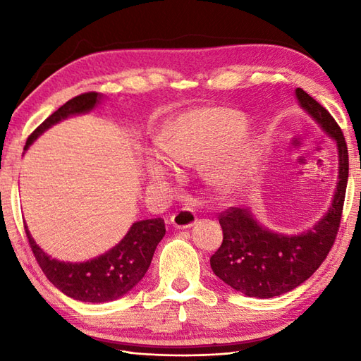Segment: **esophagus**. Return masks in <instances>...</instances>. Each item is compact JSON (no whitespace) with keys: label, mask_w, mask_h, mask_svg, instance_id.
I'll list each match as a JSON object with an SVG mask.
<instances>
[{"label":"esophagus","mask_w":361,"mask_h":361,"mask_svg":"<svg viewBox=\"0 0 361 361\" xmlns=\"http://www.w3.org/2000/svg\"><path fill=\"white\" fill-rule=\"evenodd\" d=\"M195 221H197L195 212L189 208H181L180 211L172 214L171 217V224L176 229H188L190 226H194Z\"/></svg>","instance_id":"1"}]
</instances>
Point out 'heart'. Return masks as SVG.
Segmentation results:
<instances>
[{"label":"heart","mask_w":361,"mask_h":361,"mask_svg":"<svg viewBox=\"0 0 361 361\" xmlns=\"http://www.w3.org/2000/svg\"><path fill=\"white\" fill-rule=\"evenodd\" d=\"M247 128L240 111L202 106L176 114L167 122L161 141L145 157V169L153 180H167L181 163H200L212 186L224 190L240 188L256 161V141L239 140Z\"/></svg>","instance_id":"obj_1"}]
</instances>
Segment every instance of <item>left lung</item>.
<instances>
[{
  "instance_id": "1",
  "label": "left lung",
  "mask_w": 361,
  "mask_h": 361,
  "mask_svg": "<svg viewBox=\"0 0 361 361\" xmlns=\"http://www.w3.org/2000/svg\"><path fill=\"white\" fill-rule=\"evenodd\" d=\"M295 94L302 110L317 121L338 150V180L327 212L301 234H282L260 225L248 208H229L219 221L224 242L211 268L229 287L252 298H273L301 286L318 270L340 228L349 176V155L341 128L323 105L302 88Z\"/></svg>"
}]
</instances>
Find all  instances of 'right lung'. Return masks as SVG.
<instances>
[{
	"label": "right lung",
	"mask_w": 361,
	"mask_h": 361,
	"mask_svg": "<svg viewBox=\"0 0 361 361\" xmlns=\"http://www.w3.org/2000/svg\"><path fill=\"white\" fill-rule=\"evenodd\" d=\"M102 94L85 93L73 97L42 122L27 137L25 150L38 136L60 121L88 113L102 101ZM30 248L38 265L62 293L82 302H109L127 295L147 273L153 252L166 234L163 219L135 221L118 245L85 262H63L52 259L38 247L25 225Z\"/></svg>",
	"instance_id": "obj_1"
}]
</instances>
